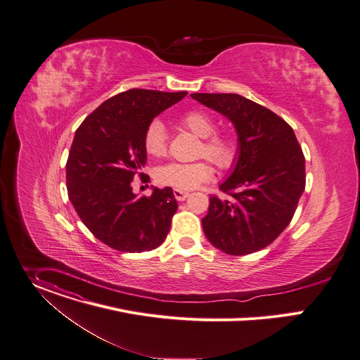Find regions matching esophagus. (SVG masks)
<instances>
[{
  "label": "esophagus",
  "mask_w": 360,
  "mask_h": 360,
  "mask_svg": "<svg viewBox=\"0 0 360 360\" xmlns=\"http://www.w3.org/2000/svg\"><path fill=\"white\" fill-rule=\"evenodd\" d=\"M174 195H175V200L176 201H185L188 198L189 192L184 191V189H174Z\"/></svg>",
  "instance_id": "esophagus-1"
}]
</instances>
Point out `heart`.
<instances>
[{
	"mask_svg": "<svg viewBox=\"0 0 360 360\" xmlns=\"http://www.w3.org/2000/svg\"><path fill=\"white\" fill-rule=\"evenodd\" d=\"M181 123L201 139L198 155L211 159L219 168H230L237 158L236 142L224 135L215 134L217 123L205 112L191 110L185 113ZM167 129L160 120H152L143 135L145 150L150 156H163L167 153ZM212 176V168L208 162L198 160L192 163L171 162L158 168L156 179L160 185L176 189H193Z\"/></svg>",
	"mask_w": 360,
	"mask_h": 360,
	"instance_id": "1",
	"label": "heart"
}]
</instances>
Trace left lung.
<instances>
[{"label": "left lung", "instance_id": "obj_1", "mask_svg": "<svg viewBox=\"0 0 360 360\" xmlns=\"http://www.w3.org/2000/svg\"><path fill=\"white\" fill-rule=\"evenodd\" d=\"M192 99L230 119L238 135L231 175L211 195L202 228L230 255L270 245L290 224L306 186V160L291 126L270 109L236 93H192Z\"/></svg>", "mask_w": 360, "mask_h": 360}]
</instances>
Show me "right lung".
Returning <instances> with one entry per match:
<instances>
[{
  "mask_svg": "<svg viewBox=\"0 0 360 360\" xmlns=\"http://www.w3.org/2000/svg\"><path fill=\"white\" fill-rule=\"evenodd\" d=\"M186 94L130 89L103 102L76 130L66 163L69 200L90 233L110 248L150 251L169 233L178 210L172 188H153L150 197L138 198L130 182L143 176L148 124Z\"/></svg>",
  "mask_w": 360,
  "mask_h": 360,
  "instance_id": "1",
  "label": "right lung"
}]
</instances>
